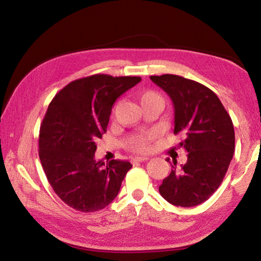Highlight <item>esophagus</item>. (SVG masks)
Masks as SVG:
<instances>
[{
  "mask_svg": "<svg viewBox=\"0 0 261 261\" xmlns=\"http://www.w3.org/2000/svg\"><path fill=\"white\" fill-rule=\"evenodd\" d=\"M148 158H134L132 159V162L137 163V162H144V161H147Z\"/></svg>",
  "mask_w": 261,
  "mask_h": 261,
  "instance_id": "1",
  "label": "esophagus"
}]
</instances>
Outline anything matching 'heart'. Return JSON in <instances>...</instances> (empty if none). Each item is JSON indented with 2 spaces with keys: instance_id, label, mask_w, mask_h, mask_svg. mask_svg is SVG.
<instances>
[{
  "instance_id": "1",
  "label": "heart",
  "mask_w": 261,
  "mask_h": 261,
  "mask_svg": "<svg viewBox=\"0 0 261 261\" xmlns=\"http://www.w3.org/2000/svg\"><path fill=\"white\" fill-rule=\"evenodd\" d=\"M140 103L144 105L151 101H160L162 102V98L159 93L154 91H145L139 96ZM163 103V102H162ZM158 138L156 132H149V134H140L132 136L129 140L126 141V146L129 147L132 152L136 153H146L151 149L152 143Z\"/></svg>"
}]
</instances>
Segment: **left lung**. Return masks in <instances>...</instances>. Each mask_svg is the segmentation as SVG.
I'll return each instance as SVG.
<instances>
[{"instance_id":"1","label":"left lung","mask_w":261,"mask_h":261,"mask_svg":"<svg viewBox=\"0 0 261 261\" xmlns=\"http://www.w3.org/2000/svg\"><path fill=\"white\" fill-rule=\"evenodd\" d=\"M173 100L175 135H183L178 147L188 161L173 169L159 187L171 205L193 207L206 201L227 174L235 152V131L226 108L213 91L202 84L176 74L151 76Z\"/></svg>"}]
</instances>
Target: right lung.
Wrapping results in <instances>:
<instances>
[{
    "label": "right lung",
    "mask_w": 261,
    "mask_h": 261,
    "mask_svg": "<svg viewBox=\"0 0 261 261\" xmlns=\"http://www.w3.org/2000/svg\"><path fill=\"white\" fill-rule=\"evenodd\" d=\"M140 77L98 73L62 88L48 106L39 132V156L48 182L71 208H105L121 189L129 161L94 160L95 139L107 131L112 107Z\"/></svg>",
    "instance_id": "1"
}]
</instances>
